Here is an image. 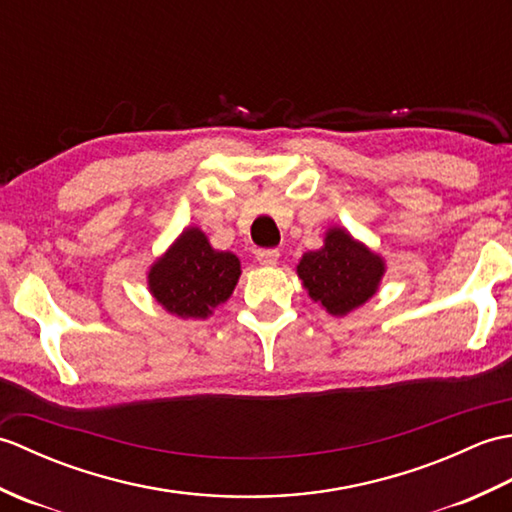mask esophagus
I'll use <instances>...</instances> for the list:
<instances>
[{
  "mask_svg": "<svg viewBox=\"0 0 512 512\" xmlns=\"http://www.w3.org/2000/svg\"><path fill=\"white\" fill-rule=\"evenodd\" d=\"M257 262L262 266H275L279 262V250L277 248L257 250Z\"/></svg>",
  "mask_w": 512,
  "mask_h": 512,
  "instance_id": "obj_1",
  "label": "esophagus"
}]
</instances>
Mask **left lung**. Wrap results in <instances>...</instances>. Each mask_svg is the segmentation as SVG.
<instances>
[{"label":"left lung","mask_w":512,"mask_h":512,"mask_svg":"<svg viewBox=\"0 0 512 512\" xmlns=\"http://www.w3.org/2000/svg\"><path fill=\"white\" fill-rule=\"evenodd\" d=\"M297 275L310 299L321 303L332 317H345L376 295L385 275V262L365 244L356 242L345 228L334 226L328 228L319 250L301 257Z\"/></svg>","instance_id":"left-lung-1"}]
</instances>
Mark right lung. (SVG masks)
<instances>
[{
    "instance_id": "right-lung-1",
    "label": "right lung",
    "mask_w": 512,
    "mask_h": 512,
    "mask_svg": "<svg viewBox=\"0 0 512 512\" xmlns=\"http://www.w3.org/2000/svg\"><path fill=\"white\" fill-rule=\"evenodd\" d=\"M242 275L239 259L215 250L198 226L184 228L169 250L149 268V292L180 319H206L233 295Z\"/></svg>"
}]
</instances>
